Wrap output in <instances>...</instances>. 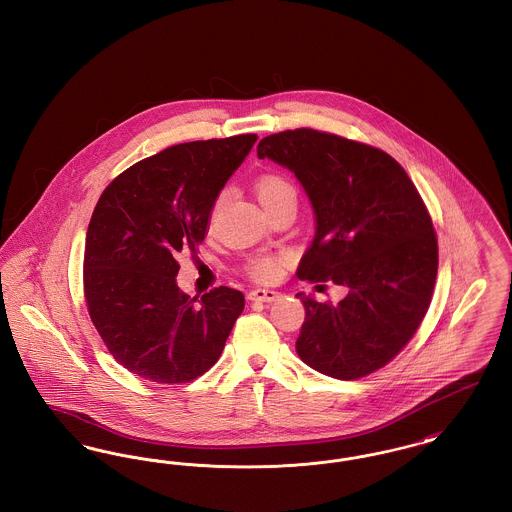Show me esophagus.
Returning a JSON list of instances; mask_svg holds the SVG:
<instances>
[{
  "mask_svg": "<svg viewBox=\"0 0 512 512\" xmlns=\"http://www.w3.org/2000/svg\"><path fill=\"white\" fill-rule=\"evenodd\" d=\"M251 301H263V303H270V301H276L280 297V292H274V290H265V288H257L253 292H249L247 295Z\"/></svg>",
  "mask_w": 512,
  "mask_h": 512,
  "instance_id": "obj_1",
  "label": "esophagus"
}]
</instances>
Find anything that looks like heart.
<instances>
[{
  "label": "heart",
  "instance_id": "obj_1",
  "mask_svg": "<svg viewBox=\"0 0 512 512\" xmlns=\"http://www.w3.org/2000/svg\"><path fill=\"white\" fill-rule=\"evenodd\" d=\"M255 194L259 203L263 205V209L267 211L268 207L276 205L278 201L282 199H295V188L292 186V182H288L286 178L282 176H263L257 186H255ZM217 213V205L213 207V215L215 217ZM284 265V259L278 257V255H261V257H253L249 259V263L245 265V270L255 278V280H261V282H270L274 280Z\"/></svg>",
  "mask_w": 512,
  "mask_h": 512
}]
</instances>
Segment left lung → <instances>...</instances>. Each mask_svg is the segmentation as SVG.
Returning a JSON list of instances; mask_svg holds the SVG:
<instances>
[{"mask_svg":"<svg viewBox=\"0 0 512 512\" xmlns=\"http://www.w3.org/2000/svg\"><path fill=\"white\" fill-rule=\"evenodd\" d=\"M257 155L292 171L313 205L297 276L347 288L336 305L295 295L299 359L338 380L388 365L420 326L438 274L436 232L411 178L382 149L311 128L267 136Z\"/></svg>","mask_w":512,"mask_h":512,"instance_id":"1","label":"left lung"}]
</instances>
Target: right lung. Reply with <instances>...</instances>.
<instances>
[{"label":"right lung","instance_id":"add662e5","mask_svg":"<svg viewBox=\"0 0 512 512\" xmlns=\"http://www.w3.org/2000/svg\"><path fill=\"white\" fill-rule=\"evenodd\" d=\"M255 134L167 147L119 174L86 232L88 313L117 363L157 384H184L219 361L244 293L197 297L176 284L178 255L201 244L228 178Z\"/></svg>","mask_w":512,"mask_h":512}]
</instances>
